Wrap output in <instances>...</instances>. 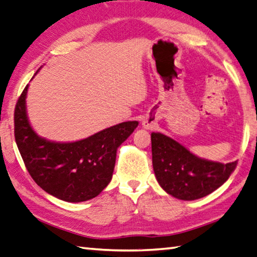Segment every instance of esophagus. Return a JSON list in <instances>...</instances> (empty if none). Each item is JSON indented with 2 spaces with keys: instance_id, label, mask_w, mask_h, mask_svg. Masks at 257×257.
Here are the masks:
<instances>
[{
  "instance_id": "34e87169",
  "label": "esophagus",
  "mask_w": 257,
  "mask_h": 257,
  "mask_svg": "<svg viewBox=\"0 0 257 257\" xmlns=\"http://www.w3.org/2000/svg\"><path fill=\"white\" fill-rule=\"evenodd\" d=\"M143 125H144V127H145L146 129H150V130H153V129H155V128H156V122L154 121L153 119H150V118H146V119H144Z\"/></svg>"
}]
</instances>
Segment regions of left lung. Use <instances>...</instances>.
Instances as JSON below:
<instances>
[{"label":"left lung","mask_w":257,"mask_h":257,"mask_svg":"<svg viewBox=\"0 0 257 257\" xmlns=\"http://www.w3.org/2000/svg\"><path fill=\"white\" fill-rule=\"evenodd\" d=\"M154 172L166 193L194 200L213 193L232 174L237 160L222 164L198 158L183 145L163 134H152Z\"/></svg>","instance_id":"left-lung-1"}]
</instances>
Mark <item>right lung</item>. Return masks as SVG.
I'll return each instance as SVG.
<instances>
[{
  "mask_svg": "<svg viewBox=\"0 0 257 257\" xmlns=\"http://www.w3.org/2000/svg\"><path fill=\"white\" fill-rule=\"evenodd\" d=\"M29 85L14 110V137L25 167L44 192L64 202H85L98 196L112 178L117 149L138 125L127 121L74 143L39 137L25 109Z\"/></svg>",
  "mask_w": 257,
  "mask_h": 257,
  "instance_id": "1",
  "label": "right lung"
}]
</instances>
